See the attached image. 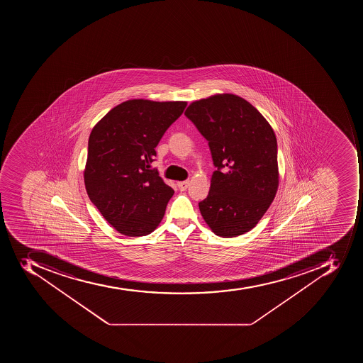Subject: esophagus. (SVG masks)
<instances>
[{
    "label": "esophagus",
    "mask_w": 363,
    "mask_h": 363,
    "mask_svg": "<svg viewBox=\"0 0 363 363\" xmlns=\"http://www.w3.org/2000/svg\"><path fill=\"white\" fill-rule=\"evenodd\" d=\"M189 186V180H184V182H179V183H178V189H179L180 191H186Z\"/></svg>",
    "instance_id": "obj_1"
}]
</instances>
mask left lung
<instances>
[{
  "label": "left lung",
  "instance_id": "1",
  "mask_svg": "<svg viewBox=\"0 0 363 363\" xmlns=\"http://www.w3.org/2000/svg\"><path fill=\"white\" fill-rule=\"evenodd\" d=\"M208 140L211 187L199 203L214 234L236 237L266 213L278 189L277 140L262 114L233 94L191 103L185 112Z\"/></svg>",
  "mask_w": 363,
  "mask_h": 363
}]
</instances>
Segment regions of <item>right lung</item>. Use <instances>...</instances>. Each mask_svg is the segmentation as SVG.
I'll return each instance as SVG.
<instances>
[{
	"mask_svg": "<svg viewBox=\"0 0 363 363\" xmlns=\"http://www.w3.org/2000/svg\"><path fill=\"white\" fill-rule=\"evenodd\" d=\"M186 102L130 100L97 123L89 135L84 179L89 200L120 234L145 236L161 223L174 189L157 169L155 147Z\"/></svg>",
	"mask_w": 363,
	"mask_h": 363,
	"instance_id": "obj_1",
	"label": "right lung"
}]
</instances>
